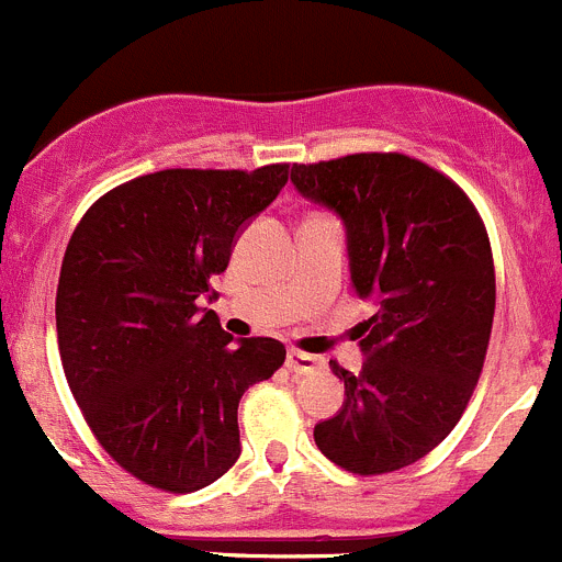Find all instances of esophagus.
Segmentation results:
<instances>
[{"label": "esophagus", "mask_w": 562, "mask_h": 562, "mask_svg": "<svg viewBox=\"0 0 562 562\" xmlns=\"http://www.w3.org/2000/svg\"><path fill=\"white\" fill-rule=\"evenodd\" d=\"M286 369L295 371V374H312V371L324 369V362H321V357H315V355L290 349L286 351Z\"/></svg>", "instance_id": "esophagus-1"}]
</instances>
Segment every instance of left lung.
Here are the masks:
<instances>
[{"instance_id":"left-lung-1","label":"left lung","mask_w":562,"mask_h":562,"mask_svg":"<svg viewBox=\"0 0 562 562\" xmlns=\"http://www.w3.org/2000/svg\"><path fill=\"white\" fill-rule=\"evenodd\" d=\"M295 191L346 227L351 286L374 315L360 374L331 362L342 408L315 425L329 461L360 475L428 456L473 396L495 315L493 250L467 193L405 154L292 166Z\"/></svg>"}]
</instances>
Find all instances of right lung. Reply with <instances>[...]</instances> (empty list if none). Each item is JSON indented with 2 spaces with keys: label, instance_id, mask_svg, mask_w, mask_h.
Listing matches in <instances>:
<instances>
[{
  "label": "right lung",
  "instance_id": "obj_1",
  "mask_svg": "<svg viewBox=\"0 0 562 562\" xmlns=\"http://www.w3.org/2000/svg\"><path fill=\"white\" fill-rule=\"evenodd\" d=\"M290 166L168 168L103 193L61 261L58 351L69 391L134 479L193 493L236 464L238 400L284 366V342L233 340L202 297Z\"/></svg>",
  "mask_w": 562,
  "mask_h": 562
}]
</instances>
